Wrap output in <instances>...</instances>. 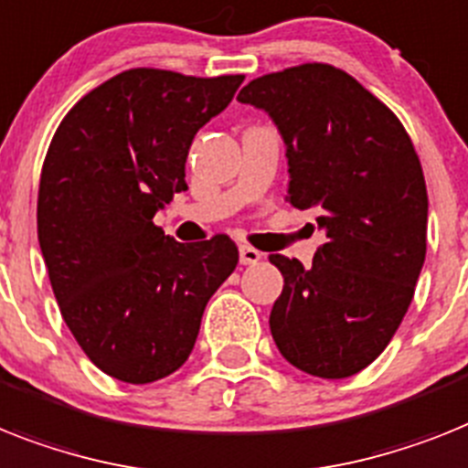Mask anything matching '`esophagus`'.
Wrapping results in <instances>:
<instances>
[{
	"mask_svg": "<svg viewBox=\"0 0 468 468\" xmlns=\"http://www.w3.org/2000/svg\"><path fill=\"white\" fill-rule=\"evenodd\" d=\"M261 258L262 253L258 249H253V246H246V243H243L241 249H239V261H241V265H256Z\"/></svg>",
	"mask_w": 468,
	"mask_h": 468,
	"instance_id": "esophagus-1",
	"label": "esophagus"
}]
</instances>
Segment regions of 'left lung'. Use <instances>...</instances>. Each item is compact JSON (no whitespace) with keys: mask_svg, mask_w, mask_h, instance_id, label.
<instances>
[{"mask_svg":"<svg viewBox=\"0 0 468 468\" xmlns=\"http://www.w3.org/2000/svg\"><path fill=\"white\" fill-rule=\"evenodd\" d=\"M239 102L275 119L289 203L325 229L311 268L270 256L284 277L272 339L311 376H354L395 337L426 261L428 191L414 143L388 104L320 61L253 79Z\"/></svg>","mask_w":468,"mask_h":468,"instance_id":"left-lung-1","label":"left lung"}]
</instances>
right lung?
Returning <instances> with one entry per match:
<instances>
[{
    "label": "right lung",
    "instance_id": "obj_1",
    "mask_svg": "<svg viewBox=\"0 0 468 468\" xmlns=\"http://www.w3.org/2000/svg\"><path fill=\"white\" fill-rule=\"evenodd\" d=\"M241 83V73L129 69L83 95L54 131L37 241L61 318L117 380L145 385L181 368L207 301L237 268L227 234L179 243L153 218L188 191L193 136Z\"/></svg>",
    "mask_w": 468,
    "mask_h": 468
}]
</instances>
